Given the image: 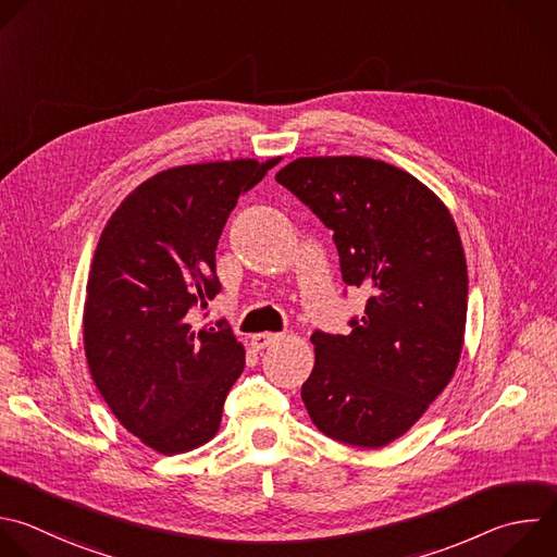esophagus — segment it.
Instances as JSON below:
<instances>
[{
    "label": "esophagus",
    "mask_w": 557,
    "mask_h": 557,
    "mask_svg": "<svg viewBox=\"0 0 557 557\" xmlns=\"http://www.w3.org/2000/svg\"><path fill=\"white\" fill-rule=\"evenodd\" d=\"M280 338H282V334H275V332H260V334H253V336H251V347H253L256 351H260V349L273 345V343L280 341Z\"/></svg>",
    "instance_id": "1"
}]
</instances>
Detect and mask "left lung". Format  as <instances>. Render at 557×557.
Masks as SVG:
<instances>
[{"label": "left lung", "instance_id": "8db88e82", "mask_svg": "<svg viewBox=\"0 0 557 557\" xmlns=\"http://www.w3.org/2000/svg\"><path fill=\"white\" fill-rule=\"evenodd\" d=\"M275 178L334 232L343 282L372 295L349 334L310 336L301 400L323 435L383 448L455 376L468 312L457 225L420 178L381 159L299 157Z\"/></svg>", "mask_w": 557, "mask_h": 557}]
</instances>
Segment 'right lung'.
<instances>
[{
  "label": "right lung",
  "instance_id": "add662e5",
  "mask_svg": "<svg viewBox=\"0 0 557 557\" xmlns=\"http://www.w3.org/2000/svg\"><path fill=\"white\" fill-rule=\"evenodd\" d=\"M280 159L161 170L102 230L83 314L87 364L117 422L161 455L195 450L221 429L245 347L223 323L197 327L193 306L219 295L230 212Z\"/></svg>",
  "mask_w": 557,
  "mask_h": 557
}]
</instances>
